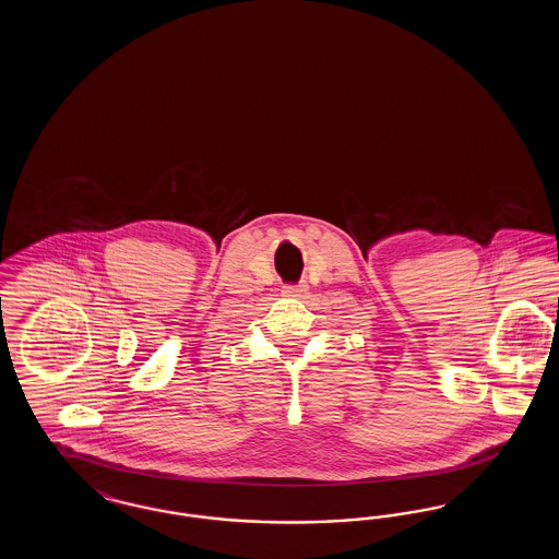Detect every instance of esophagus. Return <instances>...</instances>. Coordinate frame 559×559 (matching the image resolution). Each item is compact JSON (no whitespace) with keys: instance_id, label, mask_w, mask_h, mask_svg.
<instances>
[{"instance_id":"esophagus-1","label":"esophagus","mask_w":559,"mask_h":559,"mask_svg":"<svg viewBox=\"0 0 559 559\" xmlns=\"http://www.w3.org/2000/svg\"><path fill=\"white\" fill-rule=\"evenodd\" d=\"M285 293L293 297H301L306 293V285H289V287H285Z\"/></svg>"}]
</instances>
